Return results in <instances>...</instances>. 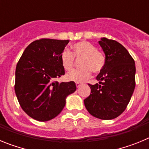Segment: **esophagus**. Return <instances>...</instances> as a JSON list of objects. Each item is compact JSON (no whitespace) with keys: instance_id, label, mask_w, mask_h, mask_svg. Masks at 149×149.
I'll return each mask as SVG.
<instances>
[{"instance_id":"esophagus-1","label":"esophagus","mask_w":149,"mask_h":149,"mask_svg":"<svg viewBox=\"0 0 149 149\" xmlns=\"http://www.w3.org/2000/svg\"><path fill=\"white\" fill-rule=\"evenodd\" d=\"M81 85H82V84H81V83H76V86H77V88L81 87Z\"/></svg>"}]
</instances>
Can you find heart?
I'll use <instances>...</instances> for the list:
<instances>
[{"label":"heart","instance_id":"obj_1","mask_svg":"<svg viewBox=\"0 0 149 149\" xmlns=\"http://www.w3.org/2000/svg\"><path fill=\"white\" fill-rule=\"evenodd\" d=\"M76 59H81L80 66L81 68L75 69L65 75L67 81L82 83L91 77L93 71L98 73L103 69L105 65V56L101 51L96 50V48L89 42L83 41L75 43L72 45V53L68 50H64L60 55L61 63L64 69L72 70Z\"/></svg>","mask_w":149,"mask_h":149}]
</instances>
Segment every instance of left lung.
I'll use <instances>...</instances> for the list:
<instances>
[{"instance_id": "8db88e82", "label": "left lung", "mask_w": 149, "mask_h": 149, "mask_svg": "<svg viewBox=\"0 0 149 149\" xmlns=\"http://www.w3.org/2000/svg\"><path fill=\"white\" fill-rule=\"evenodd\" d=\"M105 54V65L89 84L90 95L84 99L89 113L98 119H115L125 111L135 89V62L123 45L107 38L98 41Z\"/></svg>"}]
</instances>
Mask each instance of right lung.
Here are the masks:
<instances>
[{"mask_svg":"<svg viewBox=\"0 0 149 149\" xmlns=\"http://www.w3.org/2000/svg\"><path fill=\"white\" fill-rule=\"evenodd\" d=\"M68 40L42 39L30 43L15 69V91L22 110L35 120L46 122L61 113L75 83L54 81L65 74L60 55Z\"/></svg>","mask_w":149,"mask_h":149,"instance_id":"1","label":"right lung"}]
</instances>
